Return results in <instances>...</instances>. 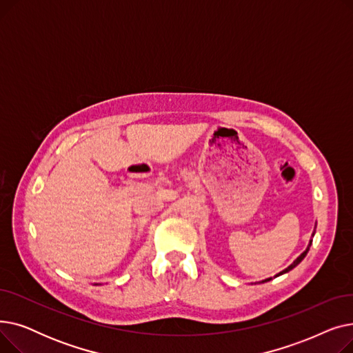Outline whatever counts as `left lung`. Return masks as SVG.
<instances>
[{"mask_svg": "<svg viewBox=\"0 0 353 353\" xmlns=\"http://www.w3.org/2000/svg\"><path fill=\"white\" fill-rule=\"evenodd\" d=\"M312 236H314V232H313V234H312ZM310 245H312V240H310V242H309V246L306 248V250H305V252H303V253H302V254H301V256H299L298 259H296V261H294V262H293V263H292L290 266H288V268H286L285 270H282L281 273H277V274H276L274 277H277V276H281V274H283V273H288V272H290V270H292L293 268H296V266H298V265H299V263H301V262L303 261V259H305V256L307 254V252H309V248H310ZM269 281H272V277H269V279H265V281H262L261 283H265V282H269Z\"/></svg>", "mask_w": 353, "mask_h": 353, "instance_id": "1", "label": "left lung"}]
</instances>
